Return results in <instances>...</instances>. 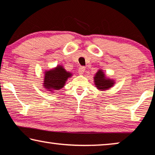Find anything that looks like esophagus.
I'll list each match as a JSON object with an SVG mask.
<instances>
[{
  "label": "esophagus",
  "instance_id": "1",
  "mask_svg": "<svg viewBox=\"0 0 155 155\" xmlns=\"http://www.w3.org/2000/svg\"><path fill=\"white\" fill-rule=\"evenodd\" d=\"M85 67H80L79 68H78V74L81 75L83 74V73L85 72Z\"/></svg>",
  "mask_w": 155,
  "mask_h": 155
}]
</instances>
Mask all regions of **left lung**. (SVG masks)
Returning <instances> with one entry per match:
<instances>
[{
	"label": "left lung",
	"instance_id": "obj_1",
	"mask_svg": "<svg viewBox=\"0 0 155 155\" xmlns=\"http://www.w3.org/2000/svg\"><path fill=\"white\" fill-rule=\"evenodd\" d=\"M94 83L98 90L103 91L111 88L114 85V81L107 78L103 70H99L94 76Z\"/></svg>",
	"mask_w": 155,
	"mask_h": 155
}]
</instances>
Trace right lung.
Returning <instances> with one entry per match:
<instances>
[{"label":"right lung","mask_w":155,"mask_h":155,"mask_svg":"<svg viewBox=\"0 0 155 155\" xmlns=\"http://www.w3.org/2000/svg\"><path fill=\"white\" fill-rule=\"evenodd\" d=\"M71 76V73L67 72L64 67L58 65L54 69L45 72L44 87L50 91L59 90L64 87L65 81Z\"/></svg>","instance_id":"1"}]
</instances>
